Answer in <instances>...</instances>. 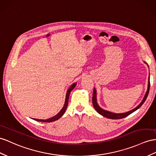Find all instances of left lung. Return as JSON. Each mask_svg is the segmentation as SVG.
Listing matches in <instances>:
<instances>
[{
	"mask_svg": "<svg viewBox=\"0 0 156 156\" xmlns=\"http://www.w3.org/2000/svg\"><path fill=\"white\" fill-rule=\"evenodd\" d=\"M150 77L148 79V86H147V90L146 91V93L145 94V96L143 100L142 101V102L140 103V104L134 108V109L131 110L130 111H128L126 113H113L111 112H109V111H107L102 109L101 107H99V106L98 105L97 103V99H96V91H95V88L94 89V93H93V98H92V103H93V105L95 109L97 111V112L98 113H99L100 115H101L102 116L105 117L106 118L108 119H122L125 118L126 117H127L128 115H130L131 113H133V112H134L135 111H136L138 109H139L140 107L144 101H146V99L148 95L149 94V91H150Z\"/></svg>",
	"mask_w": 156,
	"mask_h": 156,
	"instance_id": "obj_1",
	"label": "left lung"
}]
</instances>
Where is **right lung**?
<instances>
[{
  "label": "right lung",
  "mask_w": 156,
  "mask_h": 156,
  "mask_svg": "<svg viewBox=\"0 0 156 156\" xmlns=\"http://www.w3.org/2000/svg\"><path fill=\"white\" fill-rule=\"evenodd\" d=\"M76 83H73V84L70 87V88L68 90L67 93H66V101H65V105H64L63 108L61 109V111H60V112L57 115H55V117H51L49 119H46V120H41V119H34L35 121H40V122H53V121H57V119H58L59 118H61L62 116V115L65 113V111L66 109L67 105H68V104H69V95H70V91L74 88V87L76 86Z\"/></svg>",
  "instance_id": "add662e5"
}]
</instances>
